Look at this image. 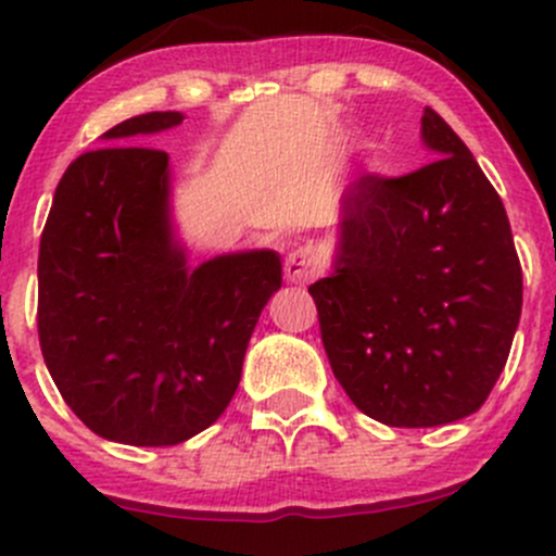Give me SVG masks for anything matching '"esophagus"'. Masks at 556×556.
Here are the masks:
<instances>
[{"label":"esophagus","instance_id":"34e87169","mask_svg":"<svg viewBox=\"0 0 556 556\" xmlns=\"http://www.w3.org/2000/svg\"><path fill=\"white\" fill-rule=\"evenodd\" d=\"M319 271H323V255L317 252V247L301 244L290 250L288 257H285V277H288V282L306 285Z\"/></svg>","mask_w":556,"mask_h":556}]
</instances>
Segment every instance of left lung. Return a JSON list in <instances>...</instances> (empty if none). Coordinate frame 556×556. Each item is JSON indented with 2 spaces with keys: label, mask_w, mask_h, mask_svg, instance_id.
<instances>
[{
  "label": "left lung",
  "mask_w": 556,
  "mask_h": 556,
  "mask_svg": "<svg viewBox=\"0 0 556 556\" xmlns=\"http://www.w3.org/2000/svg\"><path fill=\"white\" fill-rule=\"evenodd\" d=\"M433 164L363 174L341 199L333 271L309 293L336 379L390 428L479 412L511 352L521 266L501 195L425 106Z\"/></svg>",
  "instance_id": "8db88e82"
}]
</instances>
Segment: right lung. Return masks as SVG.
Masks as SVG:
<instances>
[{"instance_id": "1", "label": "right lung", "mask_w": 556, "mask_h": 556, "mask_svg": "<svg viewBox=\"0 0 556 556\" xmlns=\"http://www.w3.org/2000/svg\"><path fill=\"white\" fill-rule=\"evenodd\" d=\"M182 117L148 112L102 134L115 144L72 161L39 239L45 366L83 425L117 444L174 446L210 428L282 288L274 250L188 263L172 223L169 155L123 144Z\"/></svg>"}]
</instances>
